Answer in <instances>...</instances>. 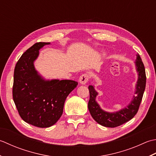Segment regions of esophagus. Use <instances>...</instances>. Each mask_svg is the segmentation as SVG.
I'll return each instance as SVG.
<instances>
[{
	"instance_id": "1",
	"label": "esophagus",
	"mask_w": 156,
	"mask_h": 156,
	"mask_svg": "<svg viewBox=\"0 0 156 156\" xmlns=\"http://www.w3.org/2000/svg\"><path fill=\"white\" fill-rule=\"evenodd\" d=\"M89 80V75L87 74H83L79 79V82L82 85L86 84Z\"/></svg>"
}]
</instances>
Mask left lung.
<instances>
[{
  "mask_svg": "<svg viewBox=\"0 0 156 156\" xmlns=\"http://www.w3.org/2000/svg\"><path fill=\"white\" fill-rule=\"evenodd\" d=\"M136 56L135 65L138 73V79L135 85V95L126 107L113 112L102 110L96 100L98 93L93 85L89 86L90 100L88 102V109L93 119L100 125L111 128L119 126L132 119L137 112L145 89L146 75L144 65L140 56L139 54Z\"/></svg>",
  "mask_w": 156,
  "mask_h": 156,
  "instance_id": "left-lung-1",
  "label": "left lung"
}]
</instances>
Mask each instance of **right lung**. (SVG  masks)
Instances as JSON below:
<instances>
[{
    "instance_id": "add662e5",
    "label": "right lung",
    "mask_w": 156,
    "mask_h": 156,
    "mask_svg": "<svg viewBox=\"0 0 156 156\" xmlns=\"http://www.w3.org/2000/svg\"><path fill=\"white\" fill-rule=\"evenodd\" d=\"M50 42H37L19 59L14 71L12 98L25 122L47 128L58 121L65 101L78 83L73 80H46L34 66L39 50Z\"/></svg>"
}]
</instances>
